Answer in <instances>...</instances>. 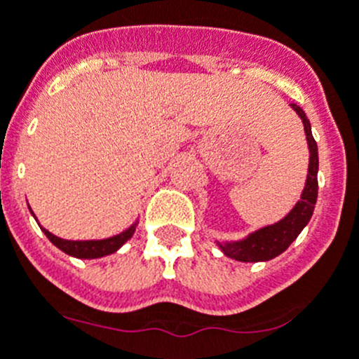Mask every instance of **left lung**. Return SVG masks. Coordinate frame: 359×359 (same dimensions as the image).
I'll list each match as a JSON object with an SVG mask.
<instances>
[{"label": "left lung", "instance_id": "obj_1", "mask_svg": "<svg viewBox=\"0 0 359 359\" xmlns=\"http://www.w3.org/2000/svg\"><path fill=\"white\" fill-rule=\"evenodd\" d=\"M292 110L301 117L302 124H304V133H306L308 151H310V163H308V176L304 189H302L301 199L295 203L294 208L283 217L281 220L274 222V224L263 226V228L256 229V231L249 233L248 236L240 240H224L219 242L215 240V244L219 249L224 252L228 258L236 259V262H269V259L276 258L281 252L288 249V245L294 242L299 236V233L306 228L310 222L311 215H313L315 203H317L318 194V149L317 142H315L313 135H311V124L308 121L306 114L302 111L301 107L297 104H290Z\"/></svg>", "mask_w": 359, "mask_h": 359}]
</instances>
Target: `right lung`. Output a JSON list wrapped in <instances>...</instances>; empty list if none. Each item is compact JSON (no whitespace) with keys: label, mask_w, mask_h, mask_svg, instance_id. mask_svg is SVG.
Segmentation results:
<instances>
[{"label":"right lung","mask_w":359,"mask_h":359,"mask_svg":"<svg viewBox=\"0 0 359 359\" xmlns=\"http://www.w3.org/2000/svg\"><path fill=\"white\" fill-rule=\"evenodd\" d=\"M29 212H32V208H29ZM32 215H34V212H32ZM137 224H139V220H135L130 228L124 229V231L119 233V235L110 236V238H103V240H65L57 235H53V233H49L48 229L42 228L41 224L39 226H41V229L44 231V235L51 240V244L57 245V248L60 249V251H64L65 255L74 256V258H80V259H94V258H103V256L114 255L115 251H119V249L126 244L128 240L133 236L135 229H137Z\"/></svg>","instance_id":"right-lung-1"}]
</instances>
